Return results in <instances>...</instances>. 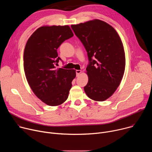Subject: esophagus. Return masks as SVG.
Instances as JSON below:
<instances>
[{"instance_id":"obj_1","label":"esophagus","mask_w":152,"mask_h":152,"mask_svg":"<svg viewBox=\"0 0 152 152\" xmlns=\"http://www.w3.org/2000/svg\"><path fill=\"white\" fill-rule=\"evenodd\" d=\"M76 76H79V75L81 73V70H76Z\"/></svg>"}]
</instances>
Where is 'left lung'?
Segmentation results:
<instances>
[{"label": "left lung", "mask_w": 152, "mask_h": 152, "mask_svg": "<svg viewBox=\"0 0 152 152\" xmlns=\"http://www.w3.org/2000/svg\"><path fill=\"white\" fill-rule=\"evenodd\" d=\"M71 27L88 57L86 69L88 82L84 91L93 100L104 101L116 91L124 73L126 59L121 40L113 27L100 20Z\"/></svg>", "instance_id": "8db88e82"}]
</instances>
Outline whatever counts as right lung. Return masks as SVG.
<instances>
[{"instance_id":"1","label":"right lung","mask_w":152,"mask_h":152,"mask_svg":"<svg viewBox=\"0 0 152 152\" xmlns=\"http://www.w3.org/2000/svg\"><path fill=\"white\" fill-rule=\"evenodd\" d=\"M73 36L68 25L43 26L28 39L24 50V70L27 81L36 96L49 106L66 101L76 77L75 70L56 69L61 59L57 49Z\"/></svg>"}]
</instances>
